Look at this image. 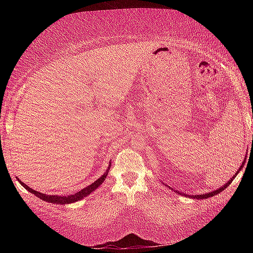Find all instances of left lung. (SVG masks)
Here are the masks:
<instances>
[{
    "mask_svg": "<svg viewBox=\"0 0 253 253\" xmlns=\"http://www.w3.org/2000/svg\"><path fill=\"white\" fill-rule=\"evenodd\" d=\"M246 161H247V156L245 157V160H243V162H242V164H241V166H240L239 168V169H238V172L235 173V175H233L232 177H231L228 182H226L224 185H222L221 187H219V188H216V190H214V191H212V192H208V193H205V194H198V195H185V196H188V198H191V199H195V200H204V199H209V198H211V196H214V195H216V194H219L220 192H222L224 190V188H226L228 187L231 183H232V181L233 179L237 177V175L239 174V172L240 170H242V169H243V166H245V164H246ZM166 185V184H165ZM166 186H169V185H166ZM177 192V191H176Z\"/></svg>",
    "mask_w": 253,
    "mask_h": 253,
    "instance_id": "obj_1",
    "label": "left lung"
}]
</instances>
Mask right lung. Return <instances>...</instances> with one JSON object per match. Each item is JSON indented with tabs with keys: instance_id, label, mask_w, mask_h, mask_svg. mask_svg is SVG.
<instances>
[{
	"instance_id": "right-lung-1",
	"label": "right lung",
	"mask_w": 253,
	"mask_h": 253,
	"mask_svg": "<svg viewBox=\"0 0 253 253\" xmlns=\"http://www.w3.org/2000/svg\"><path fill=\"white\" fill-rule=\"evenodd\" d=\"M111 166V163H109L108 165V169H106V172L101 175V176L97 179V181H95L93 183H91L90 185H88L87 187L83 188V190L77 192V193H74V194H69V195H48V194H43L41 193V192H38L36 190H33V188L29 187L27 184H24L23 182H21L20 179L18 178V181L21 183V185H22L25 190H28L29 192H31L32 194H34L36 196H38V198L41 199L42 201H45V202L48 203H53V204H70V203H75V202H78V201L83 200L84 198H85V196H88L89 194H91L93 191L97 190L98 187H99L102 182L105 181V178L107 175H108V172H109V169Z\"/></svg>"
}]
</instances>
